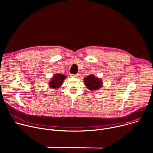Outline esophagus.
Instances as JSON below:
<instances>
[{
    "label": "esophagus",
    "mask_w": 153,
    "mask_h": 153,
    "mask_svg": "<svg viewBox=\"0 0 153 153\" xmlns=\"http://www.w3.org/2000/svg\"><path fill=\"white\" fill-rule=\"evenodd\" d=\"M79 76V74H71V77H77Z\"/></svg>",
    "instance_id": "obj_1"
}]
</instances>
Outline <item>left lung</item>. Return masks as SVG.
Here are the masks:
<instances>
[{
	"label": "left lung",
	"mask_w": 153,
	"mask_h": 153,
	"mask_svg": "<svg viewBox=\"0 0 153 153\" xmlns=\"http://www.w3.org/2000/svg\"><path fill=\"white\" fill-rule=\"evenodd\" d=\"M83 82L86 88L91 91H97L100 89L103 86L102 79L96 77L93 74L85 77L83 79Z\"/></svg>",
	"instance_id": "left-lung-1"
}]
</instances>
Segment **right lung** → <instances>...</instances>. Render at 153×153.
<instances>
[{"label":"right lung","instance_id":"obj_1","mask_svg":"<svg viewBox=\"0 0 153 153\" xmlns=\"http://www.w3.org/2000/svg\"><path fill=\"white\" fill-rule=\"evenodd\" d=\"M67 77L66 76L63 74L56 73L54 74L53 77L50 80V82H48L50 88L53 90H58V88H59L62 85L64 80Z\"/></svg>","mask_w":153,"mask_h":153}]
</instances>
